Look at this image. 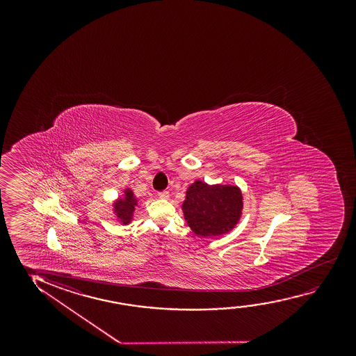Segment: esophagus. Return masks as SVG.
<instances>
[{"instance_id": "1", "label": "esophagus", "mask_w": 356, "mask_h": 356, "mask_svg": "<svg viewBox=\"0 0 356 356\" xmlns=\"http://www.w3.org/2000/svg\"><path fill=\"white\" fill-rule=\"evenodd\" d=\"M158 198H161V200H169V197H170V195H169V192L168 191H163V192H159L158 193Z\"/></svg>"}]
</instances>
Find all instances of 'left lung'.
Wrapping results in <instances>:
<instances>
[{
    "instance_id": "left-lung-1",
    "label": "left lung",
    "mask_w": 356,
    "mask_h": 356,
    "mask_svg": "<svg viewBox=\"0 0 356 356\" xmlns=\"http://www.w3.org/2000/svg\"><path fill=\"white\" fill-rule=\"evenodd\" d=\"M243 197L237 186L208 185L197 180L187 188L182 211L186 222L200 237H218L238 224Z\"/></svg>"
}]
</instances>
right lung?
I'll return each instance as SVG.
<instances>
[{"instance_id": "1", "label": "right lung", "mask_w": 356, "mask_h": 356, "mask_svg": "<svg viewBox=\"0 0 356 356\" xmlns=\"http://www.w3.org/2000/svg\"><path fill=\"white\" fill-rule=\"evenodd\" d=\"M136 197L134 195L130 188L124 190V195L119 197L114 203H113V211L114 215L117 216V219L122 222V225H127L131 222L134 218V213L136 209L137 205Z\"/></svg>"}]
</instances>
